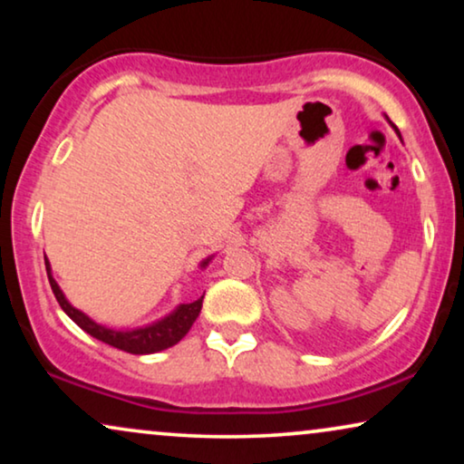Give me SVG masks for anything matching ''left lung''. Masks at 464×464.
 Returning <instances> with one entry per match:
<instances>
[{
    "label": "left lung",
    "instance_id": "8db88e82",
    "mask_svg": "<svg viewBox=\"0 0 464 464\" xmlns=\"http://www.w3.org/2000/svg\"><path fill=\"white\" fill-rule=\"evenodd\" d=\"M386 120H389V118H386ZM392 129H395V126H392ZM395 130H397V129H395Z\"/></svg>",
    "mask_w": 464,
    "mask_h": 464
}]
</instances>
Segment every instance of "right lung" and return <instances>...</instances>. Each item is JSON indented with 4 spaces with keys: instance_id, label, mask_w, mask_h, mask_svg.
Returning <instances> with one entry per match:
<instances>
[{
    "instance_id": "add662e5",
    "label": "right lung",
    "mask_w": 464,
    "mask_h": 464,
    "mask_svg": "<svg viewBox=\"0 0 464 464\" xmlns=\"http://www.w3.org/2000/svg\"><path fill=\"white\" fill-rule=\"evenodd\" d=\"M215 256H208L207 259H202L200 268H207L211 264V259ZM44 262H46V272H48V281L50 287L54 291L56 302L61 304V308L65 310V314L72 319L75 325H80L86 334H91L92 338H97L105 344H110L113 348H120V351L130 353V354H151V353H160L167 351V348L175 346L183 335L189 332V327L194 325V321L198 319L200 308H202V297L192 302V304H179L175 310H170L167 316L158 319L150 325L143 327H135V329H116V327H107L101 325L94 319H91L86 313H82L75 306H72V302L67 300L63 289L59 287V283L54 281L53 276V268H50L48 257L44 256Z\"/></svg>"
}]
</instances>
